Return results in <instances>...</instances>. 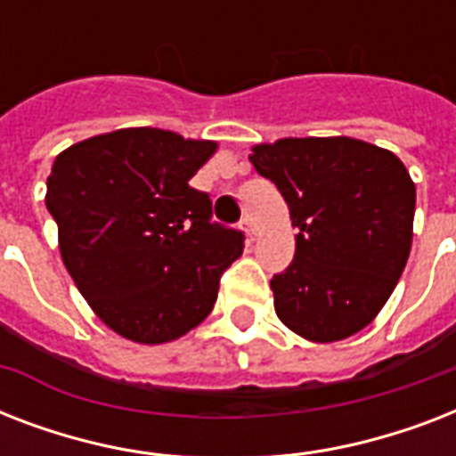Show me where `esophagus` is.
Returning <instances> with one entry per match:
<instances>
[{
    "label": "esophagus",
    "instance_id": "1",
    "mask_svg": "<svg viewBox=\"0 0 456 456\" xmlns=\"http://www.w3.org/2000/svg\"><path fill=\"white\" fill-rule=\"evenodd\" d=\"M241 229H243V232H246V236H248V241H256L257 229H256V224H253V220H250V217H243V220H241Z\"/></svg>",
    "mask_w": 456,
    "mask_h": 456
}]
</instances>
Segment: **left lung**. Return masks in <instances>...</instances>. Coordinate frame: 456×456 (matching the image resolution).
Returning <instances> with one entry per match:
<instances>
[{
	"mask_svg": "<svg viewBox=\"0 0 456 456\" xmlns=\"http://www.w3.org/2000/svg\"><path fill=\"white\" fill-rule=\"evenodd\" d=\"M250 151L298 229L293 263L270 281L277 317L312 343L362 331L410 257L417 186L404 163L353 137H286Z\"/></svg>",
	"mask_w": 456,
	"mask_h": 456,
	"instance_id": "1",
	"label": "left lung"
}]
</instances>
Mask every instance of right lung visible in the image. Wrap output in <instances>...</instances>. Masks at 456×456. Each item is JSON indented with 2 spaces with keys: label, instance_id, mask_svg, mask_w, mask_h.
Here are the masks:
<instances>
[{
  "label": "right lung",
  "instance_id": "right-lung-1",
  "mask_svg": "<svg viewBox=\"0 0 456 456\" xmlns=\"http://www.w3.org/2000/svg\"><path fill=\"white\" fill-rule=\"evenodd\" d=\"M215 142L125 127L68 146L46 179V210L77 291L103 324L134 343L182 338L210 314L243 234L210 222L189 179Z\"/></svg>",
  "mask_w": 456,
  "mask_h": 456
}]
</instances>
